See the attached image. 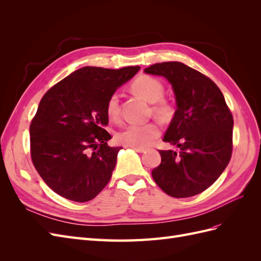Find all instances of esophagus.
I'll return each mask as SVG.
<instances>
[{"label":"esophagus","instance_id":"1","mask_svg":"<svg viewBox=\"0 0 261 261\" xmlns=\"http://www.w3.org/2000/svg\"><path fill=\"white\" fill-rule=\"evenodd\" d=\"M134 150H135V151H137V152H139V153H143V152H145V148H139V147H132Z\"/></svg>","mask_w":261,"mask_h":261}]
</instances>
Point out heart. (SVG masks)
<instances>
[{
	"label": "heart",
	"instance_id": "1",
	"mask_svg": "<svg viewBox=\"0 0 261 261\" xmlns=\"http://www.w3.org/2000/svg\"><path fill=\"white\" fill-rule=\"evenodd\" d=\"M132 89L149 102H154L152 112L163 121H169L175 113V107L172 101L163 99L164 88L162 83L156 78L141 75L132 83ZM106 111L111 120H117L120 116V97L116 92L109 97ZM161 134L160 125L155 122L147 124H127L118 130L115 139L118 144L128 147L143 148L152 143Z\"/></svg>",
	"mask_w": 261,
	"mask_h": 261
}]
</instances>
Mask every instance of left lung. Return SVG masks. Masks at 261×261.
<instances>
[{
    "instance_id": "obj_1",
    "label": "left lung",
    "mask_w": 261,
    "mask_h": 261,
    "mask_svg": "<svg viewBox=\"0 0 261 261\" xmlns=\"http://www.w3.org/2000/svg\"><path fill=\"white\" fill-rule=\"evenodd\" d=\"M145 73L171 83L177 109L163 141L178 149L159 150L151 174L164 193L187 198L206 191L222 174L233 150V115L209 77L180 62L156 63Z\"/></svg>"
}]
</instances>
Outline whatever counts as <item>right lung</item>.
Segmentation results:
<instances>
[{
	"mask_svg": "<svg viewBox=\"0 0 261 261\" xmlns=\"http://www.w3.org/2000/svg\"><path fill=\"white\" fill-rule=\"evenodd\" d=\"M139 68L86 66L44 93L30 123V155L53 192L86 202L107 186L121 149L107 143V102Z\"/></svg>",
	"mask_w": 261,
	"mask_h": 261,
	"instance_id": "add662e5",
	"label": "right lung"
}]
</instances>
